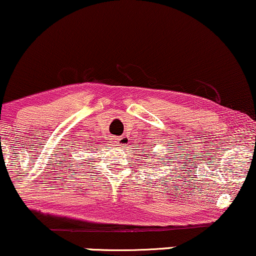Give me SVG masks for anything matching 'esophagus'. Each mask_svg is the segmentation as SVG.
<instances>
[{
    "mask_svg": "<svg viewBox=\"0 0 256 256\" xmlns=\"http://www.w3.org/2000/svg\"><path fill=\"white\" fill-rule=\"evenodd\" d=\"M116 143H118L119 146H125V144L128 143V138H126V137H120V138H118V142H116Z\"/></svg>",
    "mask_w": 256,
    "mask_h": 256,
    "instance_id": "1",
    "label": "esophagus"
}]
</instances>
